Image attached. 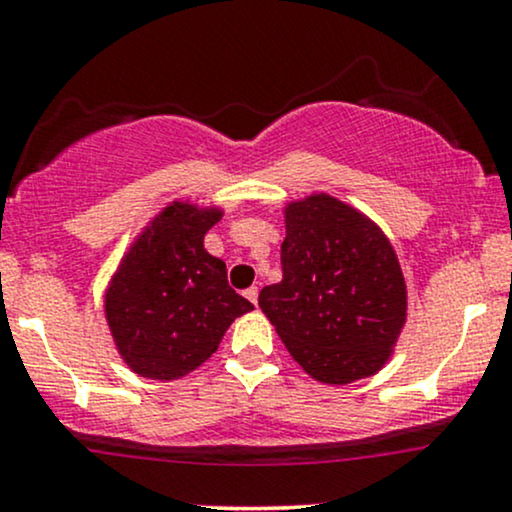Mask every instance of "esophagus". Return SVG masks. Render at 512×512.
Instances as JSON below:
<instances>
[{
	"label": "esophagus",
	"instance_id": "34e87169",
	"mask_svg": "<svg viewBox=\"0 0 512 512\" xmlns=\"http://www.w3.org/2000/svg\"><path fill=\"white\" fill-rule=\"evenodd\" d=\"M245 298H248L252 305H257V286H250V289H245Z\"/></svg>",
	"mask_w": 512,
	"mask_h": 512
}]
</instances>
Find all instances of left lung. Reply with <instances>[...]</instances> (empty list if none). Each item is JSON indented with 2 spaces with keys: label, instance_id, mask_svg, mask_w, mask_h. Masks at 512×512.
Returning <instances> with one entry per match:
<instances>
[{
  "label": "left lung",
  "instance_id": "8db88e82",
  "mask_svg": "<svg viewBox=\"0 0 512 512\" xmlns=\"http://www.w3.org/2000/svg\"><path fill=\"white\" fill-rule=\"evenodd\" d=\"M284 216V279L260 291L262 313L310 378L346 385L375 375L407 320L390 240L325 192L286 204Z\"/></svg>",
  "mask_w": 512,
  "mask_h": 512
}]
</instances>
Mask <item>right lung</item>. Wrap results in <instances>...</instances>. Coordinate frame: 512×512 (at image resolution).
Returning <instances> with one entry per match:
<instances>
[{
  "mask_svg": "<svg viewBox=\"0 0 512 512\" xmlns=\"http://www.w3.org/2000/svg\"><path fill=\"white\" fill-rule=\"evenodd\" d=\"M221 209L168 204L139 233L105 289V320L122 361L142 378L178 380L219 349L252 303L228 286L226 262L204 250Z\"/></svg>",
  "mask_w": 512,
  "mask_h": 512,
  "instance_id": "1",
  "label": "right lung"
}]
</instances>
